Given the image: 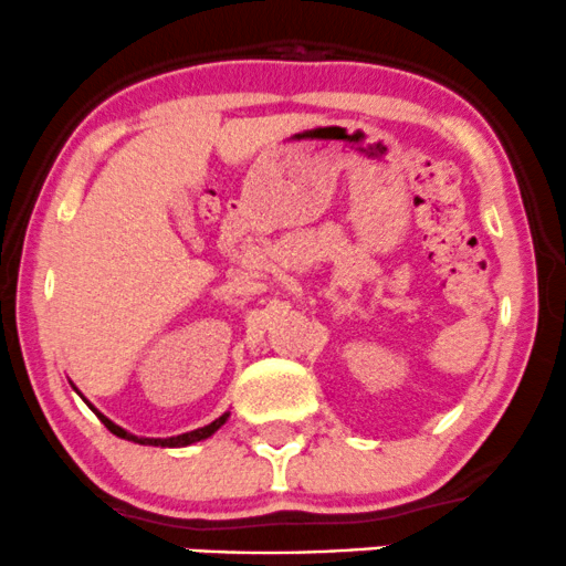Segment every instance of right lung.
<instances>
[{
    "mask_svg": "<svg viewBox=\"0 0 566 566\" xmlns=\"http://www.w3.org/2000/svg\"><path fill=\"white\" fill-rule=\"evenodd\" d=\"M73 387V384H71ZM76 389V387H73ZM76 395L82 397L84 400V395L82 391L76 389ZM86 405H90L92 410H95L97 413V418L99 421L105 423V429L111 431V434H116V437H122V440H129V442H137V444H150V448H188V444H196V442H203V440H209L211 434H214L217 429H222L224 427V421H228L230 418V410L228 413H222L217 418V421H211V423H206V427H201V429H192V431H185V434H177V437H137V434H132V431H126V429H122L118 427V423H113L108 416H103L99 413V410L95 408V405H92L90 400H84Z\"/></svg>",
    "mask_w": 566,
    "mask_h": 566,
    "instance_id": "obj_1",
    "label": "right lung"
}]
</instances>
